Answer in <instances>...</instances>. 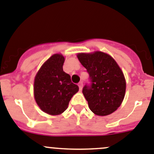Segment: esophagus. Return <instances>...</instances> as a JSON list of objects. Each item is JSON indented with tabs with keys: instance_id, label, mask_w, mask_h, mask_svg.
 Returning a JSON list of instances; mask_svg holds the SVG:
<instances>
[{
	"instance_id": "obj_1",
	"label": "esophagus",
	"mask_w": 154,
	"mask_h": 154,
	"mask_svg": "<svg viewBox=\"0 0 154 154\" xmlns=\"http://www.w3.org/2000/svg\"><path fill=\"white\" fill-rule=\"evenodd\" d=\"M83 82H80V83H78V86H79V88H80V90H82V88H83Z\"/></svg>"
}]
</instances>
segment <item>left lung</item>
Returning a JSON list of instances; mask_svg holds the SVG:
<instances>
[{"label":"left lung","mask_w":154,"mask_h":154,"mask_svg":"<svg viewBox=\"0 0 154 154\" xmlns=\"http://www.w3.org/2000/svg\"><path fill=\"white\" fill-rule=\"evenodd\" d=\"M77 58L89 74L91 85H86L83 94L91 111L105 116L116 111L125 95L126 81L122 69L109 54L95 51L78 54Z\"/></svg>","instance_id":"obj_1"}]
</instances>
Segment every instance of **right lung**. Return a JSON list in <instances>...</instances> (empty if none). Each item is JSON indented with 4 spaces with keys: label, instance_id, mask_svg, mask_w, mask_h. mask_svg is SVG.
<instances>
[{
    "label": "right lung",
    "instance_id": "right-lung-1",
    "mask_svg": "<svg viewBox=\"0 0 154 154\" xmlns=\"http://www.w3.org/2000/svg\"><path fill=\"white\" fill-rule=\"evenodd\" d=\"M64 62L62 54H54L42 66L34 80L35 102L43 112L51 116L66 110L71 97L79 90L69 74L63 71Z\"/></svg>",
    "mask_w": 154,
    "mask_h": 154
}]
</instances>
